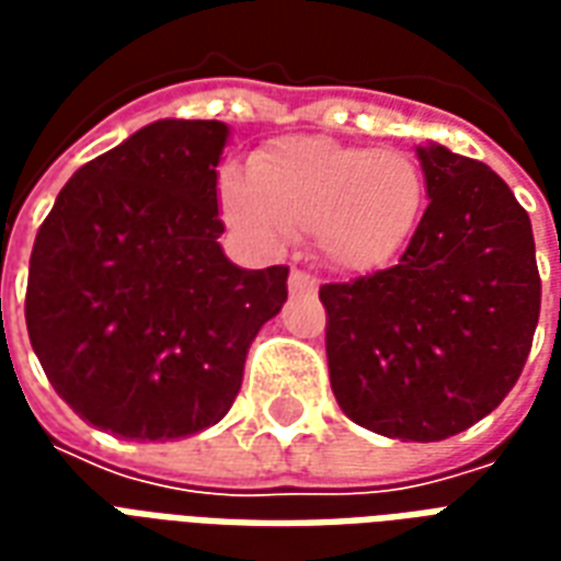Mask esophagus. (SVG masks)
Listing matches in <instances>:
<instances>
[{"instance_id": "esophagus-1", "label": "esophagus", "mask_w": 561, "mask_h": 561, "mask_svg": "<svg viewBox=\"0 0 561 561\" xmlns=\"http://www.w3.org/2000/svg\"><path fill=\"white\" fill-rule=\"evenodd\" d=\"M288 291L294 294V297H312V294H318V282L309 276V273H304V270H291V276H288Z\"/></svg>"}]
</instances>
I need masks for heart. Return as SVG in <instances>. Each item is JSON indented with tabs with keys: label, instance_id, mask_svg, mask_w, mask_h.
<instances>
[{
	"label": "heart",
	"instance_id": "1",
	"mask_svg": "<svg viewBox=\"0 0 561 561\" xmlns=\"http://www.w3.org/2000/svg\"><path fill=\"white\" fill-rule=\"evenodd\" d=\"M221 216L257 249H282L312 231L321 257L352 276L388 267L412 243L426 207L414 156L328 138H282L252 161V180L228 171Z\"/></svg>",
	"mask_w": 561,
	"mask_h": 561
}]
</instances>
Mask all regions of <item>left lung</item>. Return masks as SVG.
I'll list each match as a JSON object with an SVG mask.
<instances>
[{"label":"left lung","instance_id":"1","mask_svg":"<svg viewBox=\"0 0 561 561\" xmlns=\"http://www.w3.org/2000/svg\"><path fill=\"white\" fill-rule=\"evenodd\" d=\"M426 197L400 264L324 285L330 388L345 417L400 442H442L517 385L541 312L526 209L486 164L417 147Z\"/></svg>","mask_w":561,"mask_h":561}]
</instances>
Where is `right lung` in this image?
<instances>
[{
	"label": "right lung",
	"mask_w": 561,
	"mask_h": 561,
	"mask_svg": "<svg viewBox=\"0 0 561 561\" xmlns=\"http://www.w3.org/2000/svg\"><path fill=\"white\" fill-rule=\"evenodd\" d=\"M228 138L219 119L149 123L68 180L32 245V352L116 438L219 423L255 333L288 300V267H237L219 243Z\"/></svg>",
	"instance_id": "right-lung-1"
}]
</instances>
